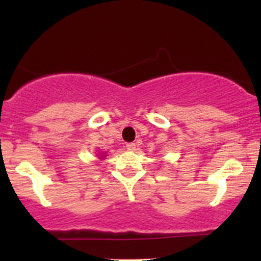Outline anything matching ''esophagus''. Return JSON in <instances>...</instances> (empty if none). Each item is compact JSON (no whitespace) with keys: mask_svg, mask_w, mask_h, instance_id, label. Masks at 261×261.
I'll use <instances>...</instances> for the list:
<instances>
[{"mask_svg":"<svg viewBox=\"0 0 261 261\" xmlns=\"http://www.w3.org/2000/svg\"><path fill=\"white\" fill-rule=\"evenodd\" d=\"M126 148L128 149V151H134V149L136 148V145H135L134 142H128V143H126Z\"/></svg>","mask_w":261,"mask_h":261,"instance_id":"esophagus-1","label":"esophagus"}]
</instances>
